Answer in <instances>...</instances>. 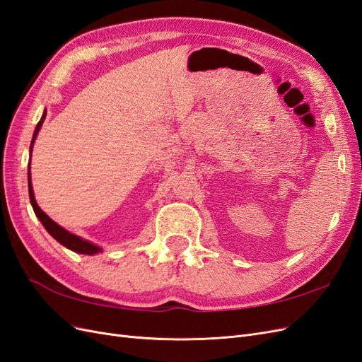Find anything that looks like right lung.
Masks as SVG:
<instances>
[{
    "label": "right lung",
    "instance_id": "obj_1",
    "mask_svg": "<svg viewBox=\"0 0 362 362\" xmlns=\"http://www.w3.org/2000/svg\"><path fill=\"white\" fill-rule=\"evenodd\" d=\"M47 116V112H43L42 115V119L39 120V124L36 125V129H35V134H33V140H31V145H30V156H31V149H33V145H35V140L37 137V133L39 129L43 124V119H45ZM28 194H30V202H31V206L33 210H35L36 216L39 217V221L42 222V225L45 226L47 231L57 240V242L60 245H63L64 247H68L74 252H76V254H84V255H95L98 254V252H101L103 249L100 246H96L90 242H87V240H83L81 237L75 235V234H71L69 231H66V229L62 228L60 225H57L56 222L52 221V218H49L45 213H43L36 199H35V193H33V185H31V177H30V164H28Z\"/></svg>",
    "mask_w": 362,
    "mask_h": 362
}]
</instances>
